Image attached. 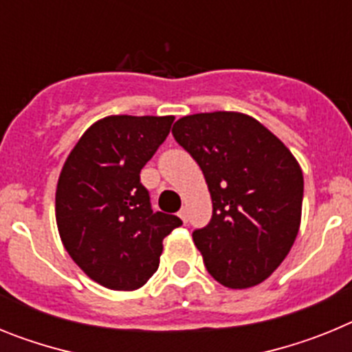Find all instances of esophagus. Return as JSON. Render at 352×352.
Segmentation results:
<instances>
[{"label":"esophagus","mask_w":352,"mask_h":352,"mask_svg":"<svg viewBox=\"0 0 352 352\" xmlns=\"http://www.w3.org/2000/svg\"><path fill=\"white\" fill-rule=\"evenodd\" d=\"M179 219L183 220V222H188V210H186V208H182V210H179Z\"/></svg>","instance_id":"esophagus-1"}]
</instances>
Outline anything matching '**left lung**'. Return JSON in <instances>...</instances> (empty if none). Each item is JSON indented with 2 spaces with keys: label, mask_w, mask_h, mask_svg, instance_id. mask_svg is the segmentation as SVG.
<instances>
[{
  "label": "left lung",
  "mask_w": 352,
  "mask_h": 352,
  "mask_svg": "<svg viewBox=\"0 0 352 352\" xmlns=\"http://www.w3.org/2000/svg\"><path fill=\"white\" fill-rule=\"evenodd\" d=\"M173 135L197 162L210 188V223L192 232L206 270L226 287L261 284L298 236L300 164L280 139L241 113L185 116L174 123Z\"/></svg>",
  "instance_id": "1"
}]
</instances>
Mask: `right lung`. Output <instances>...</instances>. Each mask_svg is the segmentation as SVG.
Wrapping results in <instances>:
<instances>
[{
    "label": "right lung",
    "instance_id": "add662e5",
    "mask_svg": "<svg viewBox=\"0 0 352 352\" xmlns=\"http://www.w3.org/2000/svg\"><path fill=\"white\" fill-rule=\"evenodd\" d=\"M174 116H107L68 155L56 188V222L76 264L96 284L133 291L158 270L162 241L182 226L151 210L141 169Z\"/></svg>",
    "mask_w": 352,
    "mask_h": 352
}]
</instances>
